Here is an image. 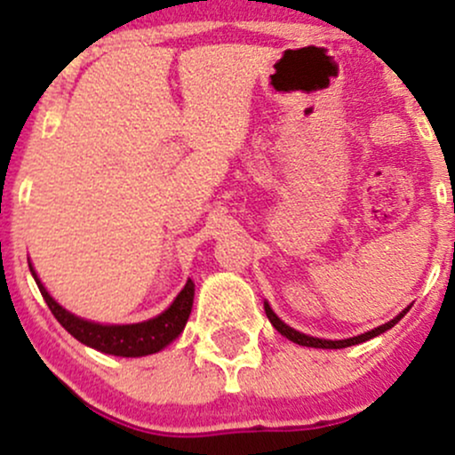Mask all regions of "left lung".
Instances as JSON below:
<instances>
[{"instance_id": "left-lung-1", "label": "left lung", "mask_w": 455, "mask_h": 455, "mask_svg": "<svg viewBox=\"0 0 455 455\" xmlns=\"http://www.w3.org/2000/svg\"><path fill=\"white\" fill-rule=\"evenodd\" d=\"M406 312H409V307H406V310H402L400 315L394 318V321L385 323V325H380V327H377V329H372V331H368V333H362V336L348 338V340H321V338L306 336V333L295 331V329H291L289 325H284V323H282L280 318L274 315V310H271V307H269L267 304H265V315H267V318L271 321V325H274L275 329H278V331L282 333V336L289 338L291 342L301 344V347H315V348H344V347H353V344H359V342L370 340V338H377V336H380V333H383V331H387V329L394 327L395 323H398L400 318L406 315Z\"/></svg>"}]
</instances>
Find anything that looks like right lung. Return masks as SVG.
<instances>
[{
	"label": "right lung",
	"instance_id": "1",
	"mask_svg": "<svg viewBox=\"0 0 455 455\" xmlns=\"http://www.w3.org/2000/svg\"><path fill=\"white\" fill-rule=\"evenodd\" d=\"M31 275L43 293L46 306L53 312V316L60 321V325L66 329L70 336H75L78 342L96 348V351L117 355V357H143V355L158 353L166 344H171L184 331L188 316L192 310V299H195V282L188 280L184 291L175 297L169 310L162 312L160 316L151 321L137 323V325H98V323L83 321L70 312L64 310L57 301L46 293V289L40 284L38 275L29 265Z\"/></svg>",
	"mask_w": 455,
	"mask_h": 455
}]
</instances>
